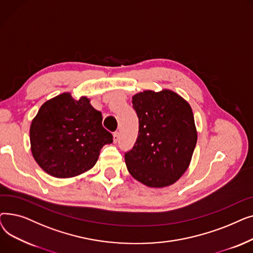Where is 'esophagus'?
<instances>
[{"mask_svg": "<svg viewBox=\"0 0 253 253\" xmlns=\"http://www.w3.org/2000/svg\"><path fill=\"white\" fill-rule=\"evenodd\" d=\"M119 137H120V133H119V131H116V132H114V142H118V140H119Z\"/></svg>", "mask_w": 253, "mask_h": 253, "instance_id": "1", "label": "esophagus"}]
</instances>
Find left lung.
Returning a JSON list of instances; mask_svg holds the SVG:
<instances>
[{
  "label": "left lung",
  "instance_id": "left-lung-1",
  "mask_svg": "<svg viewBox=\"0 0 253 253\" xmlns=\"http://www.w3.org/2000/svg\"><path fill=\"white\" fill-rule=\"evenodd\" d=\"M138 136L125 153L129 173L150 188L173 184L188 169L197 143L191 105L171 90H145L132 96Z\"/></svg>",
  "mask_w": 253,
  "mask_h": 253
}]
</instances>
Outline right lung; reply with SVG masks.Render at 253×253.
Here are the masks:
<instances>
[{"instance_id":"add662e5","label":"right lung","mask_w":253,"mask_h":253,"mask_svg":"<svg viewBox=\"0 0 253 253\" xmlns=\"http://www.w3.org/2000/svg\"><path fill=\"white\" fill-rule=\"evenodd\" d=\"M101 122V113L85 96L76 100L64 92L47 100L30 129L36 162L57 178L84 173L95 165L103 145L113 142L112 133Z\"/></svg>"}]
</instances>
